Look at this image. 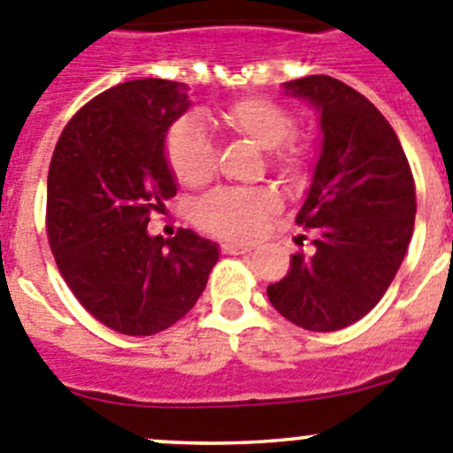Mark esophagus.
Masks as SVG:
<instances>
[{
    "label": "esophagus",
    "instance_id": "34e87169",
    "mask_svg": "<svg viewBox=\"0 0 453 453\" xmlns=\"http://www.w3.org/2000/svg\"><path fill=\"white\" fill-rule=\"evenodd\" d=\"M251 244H242V242H224L222 244V253L226 256H242V253L251 251Z\"/></svg>",
    "mask_w": 453,
    "mask_h": 453
}]
</instances>
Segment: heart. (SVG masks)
<instances>
[{
    "label": "heart",
    "instance_id": "obj_1",
    "mask_svg": "<svg viewBox=\"0 0 453 453\" xmlns=\"http://www.w3.org/2000/svg\"><path fill=\"white\" fill-rule=\"evenodd\" d=\"M219 119L231 133L247 137L256 146L269 150V162L273 169L291 173L300 166L303 149L287 137L294 128V119L287 109L275 102L266 97H244L226 106ZM166 157L175 178L187 187H202L213 175V142L193 118H184L173 124L166 137ZM275 206L278 197L265 188L260 191L219 188L200 204L197 222L206 231L222 238L249 240L260 234L262 222Z\"/></svg>",
    "mask_w": 453,
    "mask_h": 453
}]
</instances>
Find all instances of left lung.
Returning <instances> with one entry per match:
<instances>
[{
    "instance_id": "obj_1",
    "label": "left lung",
    "mask_w": 453,
    "mask_h": 453,
    "mask_svg": "<svg viewBox=\"0 0 453 453\" xmlns=\"http://www.w3.org/2000/svg\"><path fill=\"white\" fill-rule=\"evenodd\" d=\"M318 113L320 153L296 222L316 234L313 256L296 253L271 304L309 331H338L367 316L395 278L416 218L404 150L372 102L329 75L282 84Z\"/></svg>"
}]
</instances>
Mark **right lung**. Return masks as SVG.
<instances>
[{"mask_svg": "<svg viewBox=\"0 0 453 453\" xmlns=\"http://www.w3.org/2000/svg\"><path fill=\"white\" fill-rule=\"evenodd\" d=\"M191 106L180 81H124L66 124L49 169L50 251L81 307L124 335H153L187 316L219 257L180 229L149 234L150 213L178 191L166 135Z\"/></svg>", "mask_w": 453, "mask_h": 453, "instance_id": "right-lung-1", "label": "right lung"}]
</instances>
